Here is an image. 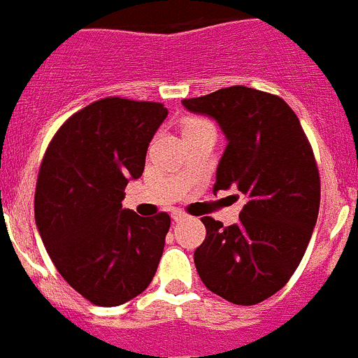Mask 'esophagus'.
Returning <instances> with one entry per match:
<instances>
[{"instance_id": "34e87169", "label": "esophagus", "mask_w": 358, "mask_h": 358, "mask_svg": "<svg viewBox=\"0 0 358 358\" xmlns=\"http://www.w3.org/2000/svg\"><path fill=\"white\" fill-rule=\"evenodd\" d=\"M185 217H187L185 212H182V210H173L171 212V219L175 221V223H178V221H183Z\"/></svg>"}]
</instances>
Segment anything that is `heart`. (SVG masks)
<instances>
[{"mask_svg":"<svg viewBox=\"0 0 358 358\" xmlns=\"http://www.w3.org/2000/svg\"><path fill=\"white\" fill-rule=\"evenodd\" d=\"M199 123H203V121H199V119H192V121L187 123V127H192V124H199Z\"/></svg>","mask_w":358,"mask_h":358,"instance_id":"1","label":"heart"}]
</instances>
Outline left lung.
I'll list each match as a JSON object with an SVG mask.
<instances>
[{"label": "left lung", "instance_id": "8db88e82", "mask_svg": "<svg viewBox=\"0 0 358 358\" xmlns=\"http://www.w3.org/2000/svg\"><path fill=\"white\" fill-rule=\"evenodd\" d=\"M182 105L214 119L227 137L214 192L237 189L246 199L230 227L201 217L207 237L194 251L198 275L231 303H260L289 282L317 221L321 185L312 148L278 96L234 85Z\"/></svg>", "mask_w": 358, "mask_h": 358}]
</instances>
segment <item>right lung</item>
<instances>
[{
	"instance_id": "1",
	"label": "right lung",
	"mask_w": 358,
	"mask_h": 358,
	"mask_svg": "<svg viewBox=\"0 0 358 358\" xmlns=\"http://www.w3.org/2000/svg\"><path fill=\"white\" fill-rule=\"evenodd\" d=\"M166 117L162 103L99 99L67 119L41 164V239L64 280L99 307L141 294L159 267L171 217H141L121 201Z\"/></svg>"
}]
</instances>
